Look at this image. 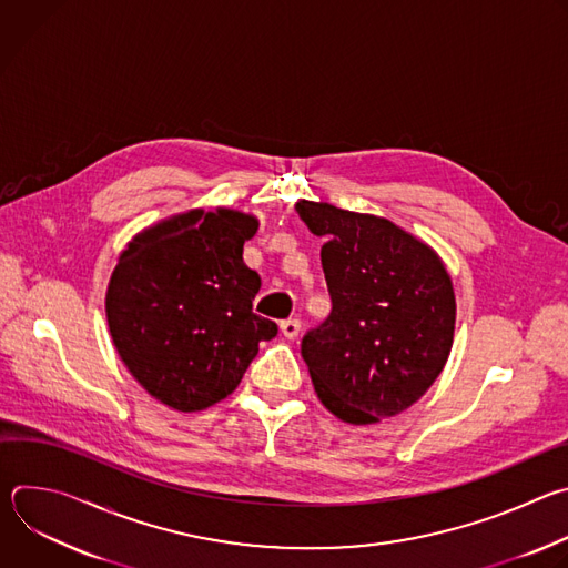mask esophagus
<instances>
[{"instance_id": "esophagus-1", "label": "esophagus", "mask_w": 568, "mask_h": 568, "mask_svg": "<svg viewBox=\"0 0 568 568\" xmlns=\"http://www.w3.org/2000/svg\"><path fill=\"white\" fill-rule=\"evenodd\" d=\"M281 333H283V337H287V339L298 337V333H301V321H298V318H285V321H281Z\"/></svg>"}]
</instances>
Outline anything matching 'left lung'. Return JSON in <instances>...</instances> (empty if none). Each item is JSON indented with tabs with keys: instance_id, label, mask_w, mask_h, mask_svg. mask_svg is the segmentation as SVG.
<instances>
[{
	"instance_id": "obj_1",
	"label": "left lung",
	"mask_w": 568,
	"mask_h": 568,
	"mask_svg": "<svg viewBox=\"0 0 568 568\" xmlns=\"http://www.w3.org/2000/svg\"><path fill=\"white\" fill-rule=\"evenodd\" d=\"M296 213L326 237L321 265L333 312L301 342L318 399L351 425L407 412L454 342L456 298L443 261L386 217L307 200Z\"/></svg>"
}]
</instances>
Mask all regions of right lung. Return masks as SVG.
Wrapping results in <instances>:
<instances>
[{
    "mask_svg": "<svg viewBox=\"0 0 568 568\" xmlns=\"http://www.w3.org/2000/svg\"><path fill=\"white\" fill-rule=\"evenodd\" d=\"M254 215L193 209L132 237L112 272L105 312L132 377L178 412L235 390L258 344L276 337L254 314L261 276L242 261Z\"/></svg>",
    "mask_w": 568,
    "mask_h": 568,
    "instance_id": "obj_1",
    "label": "right lung"
}]
</instances>
